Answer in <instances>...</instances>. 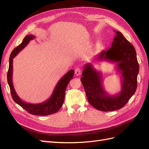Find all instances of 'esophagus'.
Wrapping results in <instances>:
<instances>
[{
    "label": "esophagus",
    "instance_id": "obj_1",
    "mask_svg": "<svg viewBox=\"0 0 149 149\" xmlns=\"http://www.w3.org/2000/svg\"><path fill=\"white\" fill-rule=\"evenodd\" d=\"M81 73V69L80 68H77L75 69V74L76 76H79Z\"/></svg>",
    "mask_w": 149,
    "mask_h": 149
}]
</instances>
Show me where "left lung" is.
<instances>
[{
	"instance_id": "left-lung-1",
	"label": "left lung",
	"mask_w": 149,
	"mask_h": 149,
	"mask_svg": "<svg viewBox=\"0 0 149 149\" xmlns=\"http://www.w3.org/2000/svg\"><path fill=\"white\" fill-rule=\"evenodd\" d=\"M116 35L111 47L102 51L96 60L116 63V70L121 74V90L115 95H109L102 85L101 74L91 63L84 65L81 78L90 104L101 111H112L121 109L135 93L139 71L136 52L134 46L120 31L114 30Z\"/></svg>"
}]
</instances>
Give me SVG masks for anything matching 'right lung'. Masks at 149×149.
<instances>
[{
	"label": "right lung",
	"instance_id": "right-lung-1",
	"mask_svg": "<svg viewBox=\"0 0 149 149\" xmlns=\"http://www.w3.org/2000/svg\"><path fill=\"white\" fill-rule=\"evenodd\" d=\"M35 38L33 35H29L24 38L22 42L13 49L9 58V66L7 73V82L9 85L12 99L17 104L24 108L30 114L35 116H48L56 113L61 107L65 100V94L68 84L73 78L74 71L70 70L60 79L53 90V92L48 100L39 104L26 103L22 101L17 95L12 83L13 59L21 50H22L30 40Z\"/></svg>",
	"mask_w": 149,
	"mask_h": 149
}]
</instances>
